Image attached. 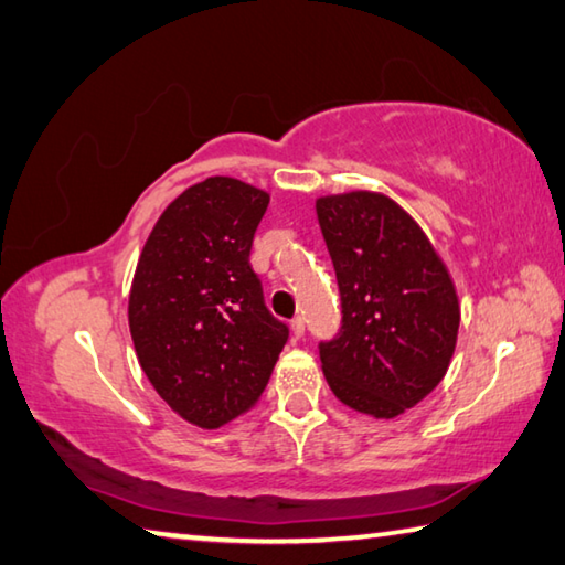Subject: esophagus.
<instances>
[{"mask_svg":"<svg viewBox=\"0 0 565 565\" xmlns=\"http://www.w3.org/2000/svg\"><path fill=\"white\" fill-rule=\"evenodd\" d=\"M290 328H292L295 340H300L302 334H305V320H302V318H295V320L290 322Z\"/></svg>","mask_w":565,"mask_h":565,"instance_id":"obj_1","label":"esophagus"}]
</instances>
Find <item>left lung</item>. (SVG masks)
I'll return each mask as SVG.
<instances>
[{"label":"left lung","instance_id":"8db88e82","mask_svg":"<svg viewBox=\"0 0 565 565\" xmlns=\"http://www.w3.org/2000/svg\"><path fill=\"white\" fill-rule=\"evenodd\" d=\"M342 322L320 342L322 372L348 407L392 419L447 374L457 348L454 282L414 217L387 195L354 191L318 201Z\"/></svg>","mask_w":565,"mask_h":565}]
</instances>
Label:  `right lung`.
Listing matches in <instances>:
<instances>
[{
  "label": "right lung",
  "mask_w": 565,
  "mask_h": 565,
  "mask_svg": "<svg viewBox=\"0 0 565 565\" xmlns=\"http://www.w3.org/2000/svg\"><path fill=\"white\" fill-rule=\"evenodd\" d=\"M267 203L260 188L205 178L166 207L138 257L128 298L138 362L195 427L217 429L250 409L288 342L250 267Z\"/></svg>",
  "instance_id": "1"
}]
</instances>
